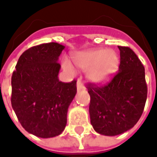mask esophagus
Returning a JSON list of instances; mask_svg holds the SVG:
<instances>
[{
  "instance_id": "obj_1",
  "label": "esophagus",
  "mask_w": 157,
  "mask_h": 157,
  "mask_svg": "<svg viewBox=\"0 0 157 157\" xmlns=\"http://www.w3.org/2000/svg\"><path fill=\"white\" fill-rule=\"evenodd\" d=\"M77 89H78V91H80V90H84L85 89L80 80H78V82H77Z\"/></svg>"
}]
</instances>
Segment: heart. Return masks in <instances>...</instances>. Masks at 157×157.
Instances as JSON below:
<instances>
[{"mask_svg":"<svg viewBox=\"0 0 157 157\" xmlns=\"http://www.w3.org/2000/svg\"><path fill=\"white\" fill-rule=\"evenodd\" d=\"M75 64L83 71H88V79L96 85L109 81L119 67V57L113 51L94 49L80 52L74 55ZM63 66L67 71L73 73L74 69L67 58L63 60Z\"/></svg>","mask_w":157,"mask_h":157,"instance_id":"heart-1","label":"heart"}]
</instances>
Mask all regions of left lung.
<instances>
[{
    "mask_svg": "<svg viewBox=\"0 0 157 157\" xmlns=\"http://www.w3.org/2000/svg\"><path fill=\"white\" fill-rule=\"evenodd\" d=\"M118 48L121 63L111 81L87 86L91 124L97 133L108 136L121 135L137 123L148 94L142 62L129 47Z\"/></svg>",
    "mask_w": 157,
    "mask_h": 157,
    "instance_id": "left-lung-1",
    "label": "left lung"
}]
</instances>
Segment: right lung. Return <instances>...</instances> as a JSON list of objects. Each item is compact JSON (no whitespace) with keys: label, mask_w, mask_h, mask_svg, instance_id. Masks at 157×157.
I'll return each mask as SVG.
<instances>
[{"label":"right lung","mask_w":157,"mask_h":157,"mask_svg":"<svg viewBox=\"0 0 157 157\" xmlns=\"http://www.w3.org/2000/svg\"><path fill=\"white\" fill-rule=\"evenodd\" d=\"M65 47L42 44L23 52L12 74L11 105L24 129L41 138L60 135L77 93L76 80L59 81L58 57Z\"/></svg>","instance_id":"obj_1"}]
</instances>
